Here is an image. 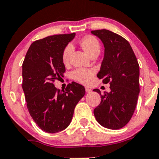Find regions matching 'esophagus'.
Listing matches in <instances>:
<instances>
[{"label": "esophagus", "instance_id": "esophagus-1", "mask_svg": "<svg viewBox=\"0 0 159 159\" xmlns=\"http://www.w3.org/2000/svg\"><path fill=\"white\" fill-rule=\"evenodd\" d=\"M85 90H86V92H87V93H90V92L92 91L91 89H90L89 87H85Z\"/></svg>", "mask_w": 159, "mask_h": 159}]
</instances>
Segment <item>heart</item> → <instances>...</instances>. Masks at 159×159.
<instances>
[{"instance_id": "heart-1", "label": "heart", "mask_w": 159, "mask_h": 159, "mask_svg": "<svg viewBox=\"0 0 159 159\" xmlns=\"http://www.w3.org/2000/svg\"><path fill=\"white\" fill-rule=\"evenodd\" d=\"M80 44L83 49L89 54L91 55L94 52H100L101 46L100 43L97 38L92 36H87L83 38L80 41ZM73 51V47L71 43H68L63 49L61 52V60L65 65L68 64L70 58V55ZM95 71L91 69H84V68H79L75 69L72 72V79L80 83L84 84H89L93 80V75Z\"/></svg>"}]
</instances>
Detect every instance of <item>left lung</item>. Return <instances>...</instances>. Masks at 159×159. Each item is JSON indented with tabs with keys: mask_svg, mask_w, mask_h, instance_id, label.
I'll use <instances>...</instances> for the list:
<instances>
[{
	"mask_svg": "<svg viewBox=\"0 0 159 159\" xmlns=\"http://www.w3.org/2000/svg\"><path fill=\"white\" fill-rule=\"evenodd\" d=\"M103 43L105 56L97 76L110 84V92L101 94L100 105L93 110L98 123L111 129H119L129 122L137 106L140 93V69L129 42L107 30L91 31Z\"/></svg>",
	"mask_w": 159,
	"mask_h": 159,
	"instance_id": "8db88e82",
	"label": "left lung"
}]
</instances>
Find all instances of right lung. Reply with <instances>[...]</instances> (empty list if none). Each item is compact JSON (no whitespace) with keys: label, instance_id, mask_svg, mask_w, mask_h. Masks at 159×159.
I'll return each mask as SVG.
<instances>
[{"label":"right lung","instance_id":"1","mask_svg":"<svg viewBox=\"0 0 159 159\" xmlns=\"http://www.w3.org/2000/svg\"><path fill=\"white\" fill-rule=\"evenodd\" d=\"M75 35L59 34L36 40L22 63V89L29 112L37 126L50 134L69 126L75 105L85 94L84 86L77 83L68 84L61 91L54 84L66 72L61 52Z\"/></svg>","mask_w":159,"mask_h":159}]
</instances>
